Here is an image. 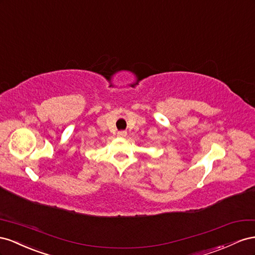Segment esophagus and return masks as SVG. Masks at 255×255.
<instances>
[{"label": "esophagus", "mask_w": 255, "mask_h": 255, "mask_svg": "<svg viewBox=\"0 0 255 255\" xmlns=\"http://www.w3.org/2000/svg\"><path fill=\"white\" fill-rule=\"evenodd\" d=\"M126 135H127L126 131H120V132H118V136L119 137H125Z\"/></svg>", "instance_id": "obj_1"}]
</instances>
